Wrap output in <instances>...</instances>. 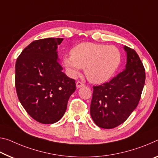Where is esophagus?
Returning <instances> with one entry per match:
<instances>
[{"mask_svg":"<svg viewBox=\"0 0 158 158\" xmlns=\"http://www.w3.org/2000/svg\"><path fill=\"white\" fill-rule=\"evenodd\" d=\"M76 86H77V88H81V87H82V86H84V84H83L82 83V82H81V81H78L76 83Z\"/></svg>","mask_w":158,"mask_h":158,"instance_id":"obj_1","label":"esophagus"}]
</instances>
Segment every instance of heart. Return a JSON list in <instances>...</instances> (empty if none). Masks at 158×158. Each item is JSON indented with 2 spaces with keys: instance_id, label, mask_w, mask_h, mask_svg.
<instances>
[{
  "instance_id": "heart-1",
  "label": "heart",
  "mask_w": 158,
  "mask_h": 158,
  "mask_svg": "<svg viewBox=\"0 0 158 158\" xmlns=\"http://www.w3.org/2000/svg\"><path fill=\"white\" fill-rule=\"evenodd\" d=\"M71 56L63 57V64L72 76L84 69L86 77L94 84H101L112 77L121 61L117 47L105 44L83 42L70 51Z\"/></svg>"
}]
</instances>
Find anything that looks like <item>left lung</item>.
<instances>
[{"label": "left lung", "mask_w": 158, "mask_h": 158, "mask_svg": "<svg viewBox=\"0 0 158 158\" xmlns=\"http://www.w3.org/2000/svg\"><path fill=\"white\" fill-rule=\"evenodd\" d=\"M127 52L125 69L109 82L94 86L90 112L97 126L113 129L124 122L141 98L145 84V69L134 49L124 46Z\"/></svg>", "instance_id": "obj_1"}]
</instances>
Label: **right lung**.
<instances>
[{
    "label": "right lung",
    "instance_id": "add662e5",
    "mask_svg": "<svg viewBox=\"0 0 158 158\" xmlns=\"http://www.w3.org/2000/svg\"><path fill=\"white\" fill-rule=\"evenodd\" d=\"M63 39L36 40L25 48L15 64V87L19 102L32 118L53 124L65 112L76 90L75 80L62 72L57 46Z\"/></svg>",
    "mask_w": 158,
    "mask_h": 158
}]
</instances>
